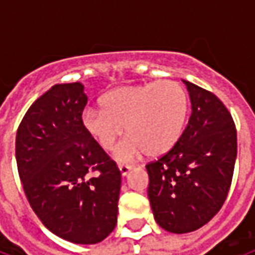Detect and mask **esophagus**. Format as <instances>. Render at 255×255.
Wrapping results in <instances>:
<instances>
[{"instance_id":"esophagus-1","label":"esophagus","mask_w":255,"mask_h":255,"mask_svg":"<svg viewBox=\"0 0 255 255\" xmlns=\"http://www.w3.org/2000/svg\"><path fill=\"white\" fill-rule=\"evenodd\" d=\"M119 169H120V173H122V176L126 177V176H128L129 171L132 169V166H131V165H120V166H119Z\"/></svg>"}]
</instances>
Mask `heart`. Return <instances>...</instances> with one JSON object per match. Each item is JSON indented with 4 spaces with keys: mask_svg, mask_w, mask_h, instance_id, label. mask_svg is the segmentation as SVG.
Here are the masks:
<instances>
[{
    "mask_svg": "<svg viewBox=\"0 0 255 255\" xmlns=\"http://www.w3.org/2000/svg\"><path fill=\"white\" fill-rule=\"evenodd\" d=\"M102 108L82 113L84 131L101 149L109 151L122 136H128L115 151L119 162H129L146 151L150 157L165 154L177 143L186 124L188 97L173 80H160L112 90L101 100Z\"/></svg>",
    "mask_w": 255,
    "mask_h": 255,
    "instance_id": "b5f03b06",
    "label": "heart"
}]
</instances>
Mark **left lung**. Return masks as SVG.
<instances>
[{"mask_svg": "<svg viewBox=\"0 0 255 255\" xmlns=\"http://www.w3.org/2000/svg\"><path fill=\"white\" fill-rule=\"evenodd\" d=\"M191 116L177 143L146 165L149 201L161 228L187 234L217 214L230 191L238 144L232 116L210 91L183 80Z\"/></svg>", "mask_w": 255, "mask_h": 255, "instance_id": "8db88e82", "label": "left lung"}]
</instances>
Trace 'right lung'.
<instances>
[{"label": "right lung", "mask_w": 255, "mask_h": 255, "mask_svg": "<svg viewBox=\"0 0 255 255\" xmlns=\"http://www.w3.org/2000/svg\"><path fill=\"white\" fill-rule=\"evenodd\" d=\"M86 104L82 83L54 84L30 106L16 135L31 208L50 232L76 245H95L115 230L122 187L116 164L82 126Z\"/></svg>", "instance_id": "obj_1"}]
</instances>
